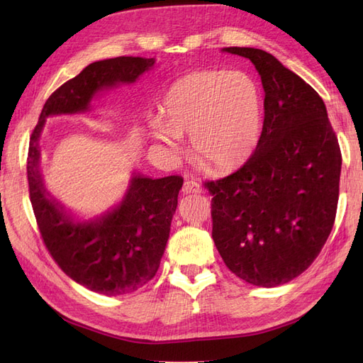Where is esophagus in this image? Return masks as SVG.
Listing matches in <instances>:
<instances>
[{"mask_svg": "<svg viewBox=\"0 0 363 363\" xmlns=\"http://www.w3.org/2000/svg\"><path fill=\"white\" fill-rule=\"evenodd\" d=\"M183 194H200L201 189V184L195 180H186L183 183V188H182Z\"/></svg>", "mask_w": 363, "mask_h": 363, "instance_id": "1", "label": "esophagus"}]
</instances>
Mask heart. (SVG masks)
<instances>
[{
    "mask_svg": "<svg viewBox=\"0 0 363 363\" xmlns=\"http://www.w3.org/2000/svg\"><path fill=\"white\" fill-rule=\"evenodd\" d=\"M262 94L240 71H194L175 80L163 96L162 123L155 138L180 152V138L191 135L192 148L207 168L232 169L255 151L262 127Z\"/></svg>",
    "mask_w": 363,
    "mask_h": 363,
    "instance_id": "b5f03b06",
    "label": "heart"
}]
</instances>
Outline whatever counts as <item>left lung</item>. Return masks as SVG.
<instances>
[{
	"label": "left lung",
	"instance_id": "obj_1",
	"mask_svg": "<svg viewBox=\"0 0 363 363\" xmlns=\"http://www.w3.org/2000/svg\"><path fill=\"white\" fill-rule=\"evenodd\" d=\"M260 74L265 119L251 157L204 182L212 194V238L227 268L262 288L300 276L330 235L342 156L323 98L272 54L228 47Z\"/></svg>",
	"mask_w": 363,
	"mask_h": 363
}]
</instances>
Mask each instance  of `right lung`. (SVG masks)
<instances>
[{
  "instance_id": "obj_1",
  "label": "right lung",
  "mask_w": 363,
  "mask_h": 363,
  "mask_svg": "<svg viewBox=\"0 0 363 363\" xmlns=\"http://www.w3.org/2000/svg\"><path fill=\"white\" fill-rule=\"evenodd\" d=\"M152 65L155 59L125 56L87 65L50 95L30 138L28 191L43 244L68 277L108 296L135 292L156 276L183 179L135 175L124 200L113 211L95 221L74 223L42 183L38 142L45 118L84 112L98 91L133 83Z\"/></svg>"
}]
</instances>
